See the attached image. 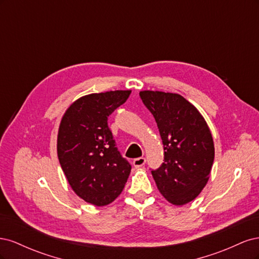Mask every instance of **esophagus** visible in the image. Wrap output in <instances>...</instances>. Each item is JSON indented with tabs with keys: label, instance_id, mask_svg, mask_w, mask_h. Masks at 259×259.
Masks as SVG:
<instances>
[{
	"label": "esophagus",
	"instance_id": "esophagus-1",
	"mask_svg": "<svg viewBox=\"0 0 259 259\" xmlns=\"http://www.w3.org/2000/svg\"><path fill=\"white\" fill-rule=\"evenodd\" d=\"M133 164H134V166L136 168H139V167H142V166L145 165V164H146V159L145 158H137V159H135L134 161H133Z\"/></svg>",
	"mask_w": 259,
	"mask_h": 259
}]
</instances>
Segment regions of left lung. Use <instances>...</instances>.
I'll return each instance as SVG.
<instances>
[{
	"label": "left lung",
	"instance_id": "left-lung-1",
	"mask_svg": "<svg viewBox=\"0 0 259 259\" xmlns=\"http://www.w3.org/2000/svg\"><path fill=\"white\" fill-rule=\"evenodd\" d=\"M154 116L164 148V163L151 170L161 194L174 205L193 201L208 182L215 148L204 117L179 94L139 93Z\"/></svg>",
	"mask_w": 259,
	"mask_h": 259
}]
</instances>
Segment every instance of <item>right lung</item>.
Segmentation results:
<instances>
[{"instance_id":"1","label":"right lung","mask_w":259,"mask_h":259,"mask_svg":"<svg viewBox=\"0 0 259 259\" xmlns=\"http://www.w3.org/2000/svg\"><path fill=\"white\" fill-rule=\"evenodd\" d=\"M132 91L82 96L62 116L57 154L70 187L96 206L112 203L124 189L131 164L117 151L108 116L127 100Z\"/></svg>"}]
</instances>
